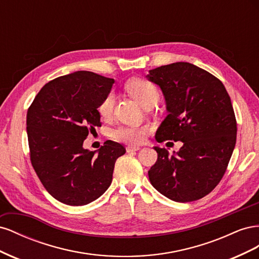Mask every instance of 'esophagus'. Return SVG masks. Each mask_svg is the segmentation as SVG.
<instances>
[{
  "label": "esophagus",
  "instance_id": "obj_1",
  "mask_svg": "<svg viewBox=\"0 0 259 259\" xmlns=\"http://www.w3.org/2000/svg\"><path fill=\"white\" fill-rule=\"evenodd\" d=\"M139 147H136V146H127L126 147V151L127 152H132V151H138L139 150Z\"/></svg>",
  "mask_w": 259,
  "mask_h": 259
}]
</instances>
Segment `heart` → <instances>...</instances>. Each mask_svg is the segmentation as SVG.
<instances>
[{
  "label": "heart",
  "instance_id": "b5f03b06",
  "mask_svg": "<svg viewBox=\"0 0 259 259\" xmlns=\"http://www.w3.org/2000/svg\"><path fill=\"white\" fill-rule=\"evenodd\" d=\"M125 89L142 107H145L149 104L155 105L160 98V94L156 86L153 83L144 79L130 80L125 84ZM113 106L114 95L113 93H109L98 107L100 115L103 117L110 116L113 111ZM148 132V126H128V125H123V126H119L112 132V137L126 144L139 145L145 140Z\"/></svg>",
  "mask_w": 259,
  "mask_h": 259
}]
</instances>
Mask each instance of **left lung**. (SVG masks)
Wrapping results in <instances>:
<instances>
[{"label": "left lung", "mask_w": 259, "mask_h": 259, "mask_svg": "<svg viewBox=\"0 0 259 259\" xmlns=\"http://www.w3.org/2000/svg\"><path fill=\"white\" fill-rule=\"evenodd\" d=\"M160 86L168 114L155 133L158 143L182 142L179 151L153 147L158 160L148 175L151 185L175 202L205 197L221 182L237 140V121L224 84L189 62L149 70Z\"/></svg>", "instance_id": "8db88e82"}]
</instances>
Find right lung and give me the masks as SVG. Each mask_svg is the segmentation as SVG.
Segmentation results:
<instances>
[{
  "instance_id": "add662e5",
  "label": "right lung",
  "mask_w": 259,
  "mask_h": 259,
  "mask_svg": "<svg viewBox=\"0 0 259 259\" xmlns=\"http://www.w3.org/2000/svg\"><path fill=\"white\" fill-rule=\"evenodd\" d=\"M113 79L76 71L45 84L27 113L30 158L53 198L67 205H86L111 185L114 163L125 148L107 140L98 151L83 147L100 126L98 107Z\"/></svg>"
}]
</instances>
